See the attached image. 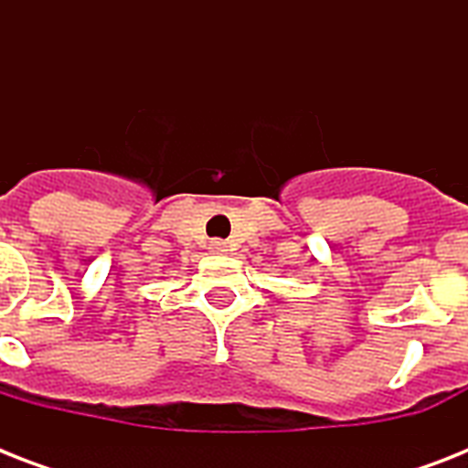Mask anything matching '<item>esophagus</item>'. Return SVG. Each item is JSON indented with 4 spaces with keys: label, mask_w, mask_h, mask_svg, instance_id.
<instances>
[{
    "label": "esophagus",
    "mask_w": 468,
    "mask_h": 468,
    "mask_svg": "<svg viewBox=\"0 0 468 468\" xmlns=\"http://www.w3.org/2000/svg\"><path fill=\"white\" fill-rule=\"evenodd\" d=\"M211 252H228V245L220 240H213L211 242Z\"/></svg>",
    "instance_id": "1"
}]
</instances>
